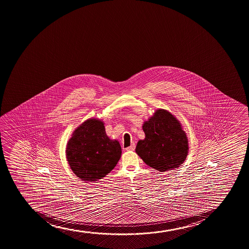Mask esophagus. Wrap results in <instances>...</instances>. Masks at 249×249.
I'll use <instances>...</instances> for the list:
<instances>
[{
	"label": "esophagus",
	"mask_w": 249,
	"mask_h": 249,
	"mask_svg": "<svg viewBox=\"0 0 249 249\" xmlns=\"http://www.w3.org/2000/svg\"><path fill=\"white\" fill-rule=\"evenodd\" d=\"M135 150V144H131L129 147L126 148V151H134Z\"/></svg>",
	"instance_id": "esophagus-1"
}]
</instances>
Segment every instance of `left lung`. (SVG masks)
I'll list each match as a JSON object with an SVG mask.
<instances>
[{
	"label": "left lung",
	"instance_id": "8db88e82",
	"mask_svg": "<svg viewBox=\"0 0 249 249\" xmlns=\"http://www.w3.org/2000/svg\"><path fill=\"white\" fill-rule=\"evenodd\" d=\"M145 139L138 141L136 152L150 167L172 171L184 162L189 153L187 135L171 112L159 108L143 123Z\"/></svg>",
	"mask_w": 249,
	"mask_h": 249
}]
</instances>
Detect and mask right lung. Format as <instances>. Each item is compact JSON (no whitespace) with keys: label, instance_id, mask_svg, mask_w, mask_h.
Returning a JSON list of instances; mask_svg holds the SVG:
<instances>
[{"label":"right lung","instance_id":"1","mask_svg":"<svg viewBox=\"0 0 249 249\" xmlns=\"http://www.w3.org/2000/svg\"><path fill=\"white\" fill-rule=\"evenodd\" d=\"M65 152L77 177L84 181H97L114 169L120 160L122 148L118 140L107 136L103 121L89 118L73 131Z\"/></svg>","mask_w":249,"mask_h":249}]
</instances>
